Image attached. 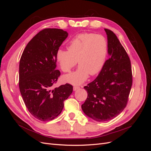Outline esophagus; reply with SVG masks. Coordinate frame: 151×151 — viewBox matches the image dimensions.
<instances>
[{"label":"esophagus","instance_id":"obj_1","mask_svg":"<svg viewBox=\"0 0 151 151\" xmlns=\"http://www.w3.org/2000/svg\"><path fill=\"white\" fill-rule=\"evenodd\" d=\"M78 89H79V87H78V86H74V88H73V90H74V91H77Z\"/></svg>","mask_w":151,"mask_h":151}]
</instances>
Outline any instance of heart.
Listing matches in <instances>:
<instances>
[{"mask_svg":"<svg viewBox=\"0 0 151 151\" xmlns=\"http://www.w3.org/2000/svg\"><path fill=\"white\" fill-rule=\"evenodd\" d=\"M108 42L104 36L93 33L76 35L67 45V50L59 49L56 59L63 72H69L78 62L79 67L63 77V81L74 85L85 82L89 75L95 76L101 72L108 55Z\"/></svg>","mask_w":151,"mask_h":151,"instance_id":"b5f03b06","label":"heart"}]
</instances>
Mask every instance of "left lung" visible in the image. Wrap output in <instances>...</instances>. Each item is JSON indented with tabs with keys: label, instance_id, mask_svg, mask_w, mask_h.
I'll use <instances>...</instances> for the list:
<instances>
[{
	"label": "left lung",
	"instance_id": "obj_1",
	"mask_svg": "<svg viewBox=\"0 0 151 151\" xmlns=\"http://www.w3.org/2000/svg\"><path fill=\"white\" fill-rule=\"evenodd\" d=\"M104 31L109 57L96 78L84 87L88 98L81 106L86 116L99 122L112 120L124 109L132 85L129 55L115 34Z\"/></svg>",
	"mask_w": 151,
	"mask_h": 151
}]
</instances>
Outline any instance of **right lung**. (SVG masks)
<instances>
[{
	"label": "right lung",
	"mask_w": 151,
	"mask_h": 151,
	"mask_svg": "<svg viewBox=\"0 0 151 151\" xmlns=\"http://www.w3.org/2000/svg\"><path fill=\"white\" fill-rule=\"evenodd\" d=\"M67 36L63 29H44L27 44L20 59V93L29 113L40 121L60 115L63 102L72 93L69 84L52 89L60 75L56 70V53Z\"/></svg>",
	"instance_id": "right-lung-1"
}]
</instances>
